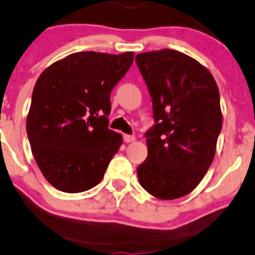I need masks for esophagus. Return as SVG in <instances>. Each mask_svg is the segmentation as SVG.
Here are the masks:
<instances>
[{"label": "esophagus", "mask_w": 255, "mask_h": 255, "mask_svg": "<svg viewBox=\"0 0 255 255\" xmlns=\"http://www.w3.org/2000/svg\"><path fill=\"white\" fill-rule=\"evenodd\" d=\"M135 140L134 135H129V134H125L124 135V141L125 142H131V141Z\"/></svg>", "instance_id": "34e87169"}]
</instances>
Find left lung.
Returning <instances> with one entry per match:
<instances>
[{
	"label": "left lung",
	"mask_w": 255,
	"mask_h": 255,
	"mask_svg": "<svg viewBox=\"0 0 255 255\" xmlns=\"http://www.w3.org/2000/svg\"><path fill=\"white\" fill-rule=\"evenodd\" d=\"M153 104L154 125L144 134L148 155L137 167L146 191L161 200L191 193L214 159L222 127L213 75L178 50L135 57Z\"/></svg>",
	"instance_id": "1"
}]
</instances>
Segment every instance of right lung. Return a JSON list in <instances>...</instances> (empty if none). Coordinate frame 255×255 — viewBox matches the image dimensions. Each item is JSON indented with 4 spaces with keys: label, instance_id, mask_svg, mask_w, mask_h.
Instances as JSON below:
<instances>
[{
    "label": "right lung",
    "instance_id": "right-lung-1",
    "mask_svg": "<svg viewBox=\"0 0 255 255\" xmlns=\"http://www.w3.org/2000/svg\"><path fill=\"white\" fill-rule=\"evenodd\" d=\"M134 53L81 51L57 61L34 87L27 134L38 168L59 191H88L104 178L122 144L108 128L111 93Z\"/></svg>",
    "mask_w": 255,
    "mask_h": 255
}]
</instances>
